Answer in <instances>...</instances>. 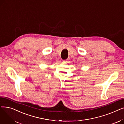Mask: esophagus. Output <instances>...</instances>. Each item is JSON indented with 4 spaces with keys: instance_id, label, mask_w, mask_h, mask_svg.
<instances>
[{
    "instance_id": "34e87169",
    "label": "esophagus",
    "mask_w": 124,
    "mask_h": 124,
    "mask_svg": "<svg viewBox=\"0 0 124 124\" xmlns=\"http://www.w3.org/2000/svg\"><path fill=\"white\" fill-rule=\"evenodd\" d=\"M69 60V58H68V59H67L66 60H64V61H63V62H66V63H67Z\"/></svg>"
}]
</instances>
